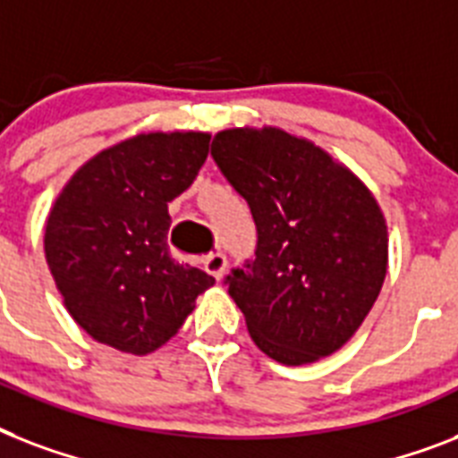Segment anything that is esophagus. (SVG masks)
<instances>
[{"label": "esophagus", "instance_id": "1", "mask_svg": "<svg viewBox=\"0 0 458 458\" xmlns=\"http://www.w3.org/2000/svg\"><path fill=\"white\" fill-rule=\"evenodd\" d=\"M204 271H207L208 276H214L216 280H221L223 276H225V271H228V259H225V254H223V251L208 254V257L204 259Z\"/></svg>", "mask_w": 458, "mask_h": 458}]
</instances>
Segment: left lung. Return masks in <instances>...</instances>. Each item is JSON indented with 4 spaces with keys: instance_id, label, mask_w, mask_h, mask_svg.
Returning <instances> with one entry per match:
<instances>
[{
    "instance_id": "1",
    "label": "left lung",
    "mask_w": 458,
    "mask_h": 458,
    "mask_svg": "<svg viewBox=\"0 0 458 458\" xmlns=\"http://www.w3.org/2000/svg\"><path fill=\"white\" fill-rule=\"evenodd\" d=\"M211 157L257 223L254 259L225 278L251 340L285 366L330 356L359 330L387 273L376 197L280 128L218 132Z\"/></svg>"
}]
</instances>
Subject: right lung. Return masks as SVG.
<instances>
[{
	"label": "right lung",
	"mask_w": 458,
	"mask_h": 458,
	"mask_svg": "<svg viewBox=\"0 0 458 458\" xmlns=\"http://www.w3.org/2000/svg\"><path fill=\"white\" fill-rule=\"evenodd\" d=\"M208 132H142L81 165L54 201L47 266L73 320L145 356L178 333L216 280L168 254V201L207 161Z\"/></svg>",
	"instance_id": "add662e5"
}]
</instances>
